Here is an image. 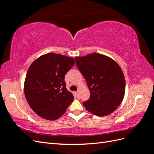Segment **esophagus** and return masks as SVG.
Returning a JSON list of instances; mask_svg holds the SVG:
<instances>
[{
    "label": "esophagus",
    "mask_w": 154,
    "mask_h": 154,
    "mask_svg": "<svg viewBox=\"0 0 154 154\" xmlns=\"http://www.w3.org/2000/svg\"><path fill=\"white\" fill-rule=\"evenodd\" d=\"M79 92H78V91H77V92H75V94H76V96L77 97H79Z\"/></svg>",
    "instance_id": "obj_1"
}]
</instances>
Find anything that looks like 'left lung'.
<instances>
[{
	"instance_id": "8db88e82",
	"label": "left lung",
	"mask_w": 154,
	"mask_h": 154,
	"mask_svg": "<svg viewBox=\"0 0 154 154\" xmlns=\"http://www.w3.org/2000/svg\"><path fill=\"white\" fill-rule=\"evenodd\" d=\"M76 64L85 78L90 98L83 103L90 112L105 116L113 112L125 95L123 72L114 60L99 53L76 57Z\"/></svg>"
}]
</instances>
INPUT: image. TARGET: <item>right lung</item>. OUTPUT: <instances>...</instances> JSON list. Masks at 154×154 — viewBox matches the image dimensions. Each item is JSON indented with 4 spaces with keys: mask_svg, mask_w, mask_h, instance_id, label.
I'll return each instance as SVG.
<instances>
[{
    "mask_svg": "<svg viewBox=\"0 0 154 154\" xmlns=\"http://www.w3.org/2000/svg\"><path fill=\"white\" fill-rule=\"evenodd\" d=\"M74 64L72 58L51 53L41 56L29 67L24 94L31 108L41 118L57 119L72 102L73 95L64 79Z\"/></svg>",
    "mask_w": 154,
    "mask_h": 154,
    "instance_id": "right-lung-1",
    "label": "right lung"
}]
</instances>
